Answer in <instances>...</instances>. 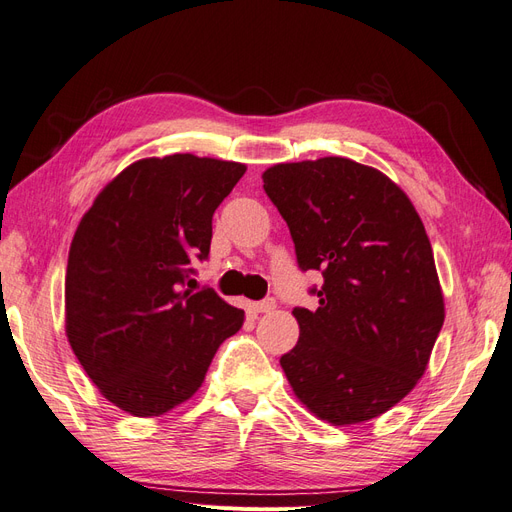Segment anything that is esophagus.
Instances as JSON below:
<instances>
[{
  "instance_id": "34e87169",
  "label": "esophagus",
  "mask_w": 512,
  "mask_h": 512,
  "mask_svg": "<svg viewBox=\"0 0 512 512\" xmlns=\"http://www.w3.org/2000/svg\"><path fill=\"white\" fill-rule=\"evenodd\" d=\"M275 299H265V301H258V303H254V312H258V314H269V312H273L275 309Z\"/></svg>"
}]
</instances>
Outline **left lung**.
<instances>
[{"label":"left lung","mask_w":512,"mask_h":512,"mask_svg":"<svg viewBox=\"0 0 512 512\" xmlns=\"http://www.w3.org/2000/svg\"><path fill=\"white\" fill-rule=\"evenodd\" d=\"M303 271H322L316 312L294 307L299 342L280 359L294 395L331 425L391 410L425 374L444 322L431 243L406 192L348 158L262 173Z\"/></svg>","instance_id":"obj_1"}]
</instances>
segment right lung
Wrapping results in <instances>:
<instances>
[{
	"label": "right lung",
	"mask_w": 512,
	"mask_h": 512,
	"mask_svg": "<svg viewBox=\"0 0 512 512\" xmlns=\"http://www.w3.org/2000/svg\"><path fill=\"white\" fill-rule=\"evenodd\" d=\"M245 164L192 153L145 158L106 183L74 232L66 335L100 393L132 416L188 401L243 309L185 282L209 256L215 209Z\"/></svg>",
	"instance_id": "1"
}]
</instances>
